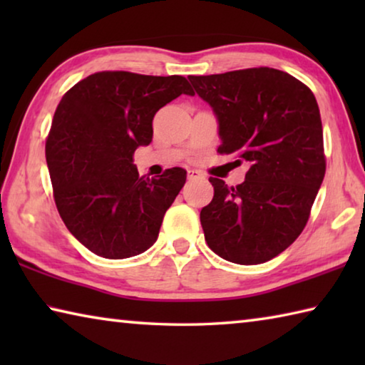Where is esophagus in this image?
Masks as SVG:
<instances>
[{
  "instance_id": "1",
  "label": "esophagus",
  "mask_w": 365,
  "mask_h": 365,
  "mask_svg": "<svg viewBox=\"0 0 365 365\" xmlns=\"http://www.w3.org/2000/svg\"><path fill=\"white\" fill-rule=\"evenodd\" d=\"M188 180H205V174L200 170H188Z\"/></svg>"
}]
</instances>
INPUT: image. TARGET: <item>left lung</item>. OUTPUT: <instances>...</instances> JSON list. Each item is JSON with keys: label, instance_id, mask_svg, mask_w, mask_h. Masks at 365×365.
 Masks as SVG:
<instances>
[{"label": "left lung", "instance_id": "left-lung-1", "mask_svg": "<svg viewBox=\"0 0 365 365\" xmlns=\"http://www.w3.org/2000/svg\"><path fill=\"white\" fill-rule=\"evenodd\" d=\"M188 80L217 119V151L238 153L250 163L237 188L209 178L214 197L200 214L206 242L225 261L267 262L299 237L324 180L316 96L298 78L270 67Z\"/></svg>", "mask_w": 365, "mask_h": 365}]
</instances>
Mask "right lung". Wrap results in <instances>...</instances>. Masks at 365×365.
<instances>
[{"label": "right lung", "mask_w": 365, "mask_h": 365, "mask_svg": "<svg viewBox=\"0 0 365 365\" xmlns=\"http://www.w3.org/2000/svg\"><path fill=\"white\" fill-rule=\"evenodd\" d=\"M180 95L182 76L98 72L63 96L46 140V164L61 219L85 248L106 259L141 255L156 243L187 170L141 177L133 153L153 140V117Z\"/></svg>", "instance_id": "right-lung-1"}]
</instances>
